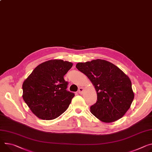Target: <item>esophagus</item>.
<instances>
[{
	"label": "esophagus",
	"instance_id": "obj_1",
	"mask_svg": "<svg viewBox=\"0 0 152 152\" xmlns=\"http://www.w3.org/2000/svg\"><path fill=\"white\" fill-rule=\"evenodd\" d=\"M84 91V88L83 87H80V88H79V90H78V93H79V94H82V93H83Z\"/></svg>",
	"mask_w": 152,
	"mask_h": 152
}]
</instances>
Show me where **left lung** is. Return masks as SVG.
<instances>
[{
  "instance_id": "1",
  "label": "left lung",
  "mask_w": 152,
  "mask_h": 152,
  "mask_svg": "<svg viewBox=\"0 0 152 152\" xmlns=\"http://www.w3.org/2000/svg\"><path fill=\"white\" fill-rule=\"evenodd\" d=\"M76 67L88 77L97 93L98 101L90 107L96 118L110 123L126 114L134 96L127 75L113 64L99 59L79 62Z\"/></svg>"
}]
</instances>
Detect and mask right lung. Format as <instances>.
Listing matches in <instances>:
<instances>
[{
	"instance_id": "obj_1",
	"label": "right lung",
	"mask_w": 152,
	"mask_h": 152,
	"mask_svg": "<svg viewBox=\"0 0 152 152\" xmlns=\"http://www.w3.org/2000/svg\"><path fill=\"white\" fill-rule=\"evenodd\" d=\"M72 66L68 61L50 60L37 66L23 81V99L39 119H56L70 104L75 94L66 90L64 76Z\"/></svg>"
}]
</instances>
